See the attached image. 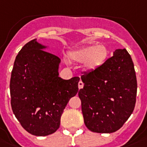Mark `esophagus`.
<instances>
[{
    "instance_id": "esophagus-1",
    "label": "esophagus",
    "mask_w": 147,
    "mask_h": 147,
    "mask_svg": "<svg viewBox=\"0 0 147 147\" xmlns=\"http://www.w3.org/2000/svg\"><path fill=\"white\" fill-rule=\"evenodd\" d=\"M82 87H83V82L82 81H80L78 82V88L80 89V88H82Z\"/></svg>"
}]
</instances>
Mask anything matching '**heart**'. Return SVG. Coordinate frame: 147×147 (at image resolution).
Wrapping results in <instances>:
<instances>
[{
	"instance_id": "b5f03b06",
	"label": "heart",
	"mask_w": 147,
	"mask_h": 147,
	"mask_svg": "<svg viewBox=\"0 0 147 147\" xmlns=\"http://www.w3.org/2000/svg\"><path fill=\"white\" fill-rule=\"evenodd\" d=\"M109 55V50L103 45H92L82 47L70 53L72 60L83 63L88 69H97L105 62Z\"/></svg>"
}]
</instances>
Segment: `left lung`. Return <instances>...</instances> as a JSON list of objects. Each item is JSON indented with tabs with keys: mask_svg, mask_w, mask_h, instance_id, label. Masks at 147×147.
Instances as JSON below:
<instances>
[{
	"mask_svg": "<svg viewBox=\"0 0 147 147\" xmlns=\"http://www.w3.org/2000/svg\"><path fill=\"white\" fill-rule=\"evenodd\" d=\"M81 78L84 87L78 97L86 127L98 133L119 129L136 105L137 81L128 51L117 49L113 56Z\"/></svg>",
	"mask_w": 147,
	"mask_h": 147,
	"instance_id": "left-lung-1",
	"label": "left lung"
}]
</instances>
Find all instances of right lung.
Segmentation results:
<instances>
[{
    "mask_svg": "<svg viewBox=\"0 0 147 147\" xmlns=\"http://www.w3.org/2000/svg\"><path fill=\"white\" fill-rule=\"evenodd\" d=\"M36 39L19 51L10 81L11 104L14 116L29 133L52 134L60 126L61 114L78 92L79 77H59L58 56L44 51Z\"/></svg>",
    "mask_w": 147,
    "mask_h": 147,
    "instance_id": "right-lung-1",
    "label": "right lung"
}]
</instances>
